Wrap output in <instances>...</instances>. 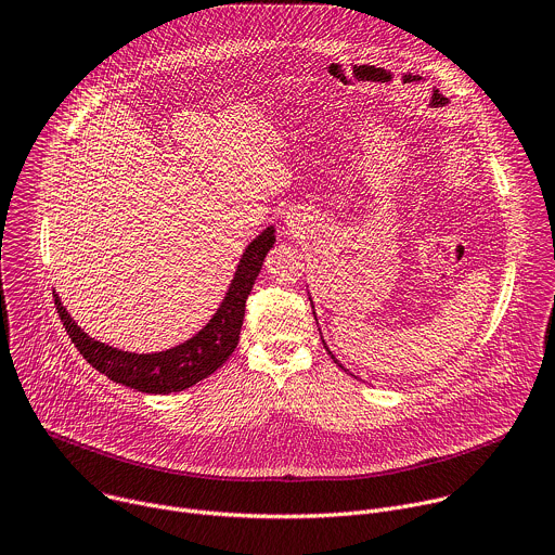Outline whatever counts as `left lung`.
Returning <instances> with one entry per match:
<instances>
[{"label":"left lung","mask_w":555,"mask_h":555,"mask_svg":"<svg viewBox=\"0 0 555 555\" xmlns=\"http://www.w3.org/2000/svg\"><path fill=\"white\" fill-rule=\"evenodd\" d=\"M306 291H308V288H306ZM308 299H310V306H312V314H314V321H317V312H314V304H312V297H310V291H308ZM317 327H319V323H317ZM319 332H321V327H319ZM321 344H323V348H325V350H327V354H330V357H332V361H335V363H337V365H339V367H341V370H344V372H348V370H346V367H344V365H341V361H337V357H335V354H332V352H330V348H327V344H325V339H323V337H321ZM352 376H354V374H352ZM354 378H357V376H354Z\"/></svg>","instance_id":"8db88e82"}]
</instances>
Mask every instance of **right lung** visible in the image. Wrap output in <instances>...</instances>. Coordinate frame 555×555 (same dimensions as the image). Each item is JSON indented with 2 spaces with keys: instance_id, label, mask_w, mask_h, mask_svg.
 Instances as JSON below:
<instances>
[{
  "instance_id": "right-lung-1",
  "label": "right lung",
  "mask_w": 555,
  "mask_h": 555,
  "mask_svg": "<svg viewBox=\"0 0 555 555\" xmlns=\"http://www.w3.org/2000/svg\"><path fill=\"white\" fill-rule=\"evenodd\" d=\"M273 243L275 228L269 225L245 247L232 284L211 319L188 341L164 352L138 354L95 341L72 319L56 293L54 304L69 339L100 374L142 393H177L214 374L236 350L247 297Z\"/></svg>"
}]
</instances>
